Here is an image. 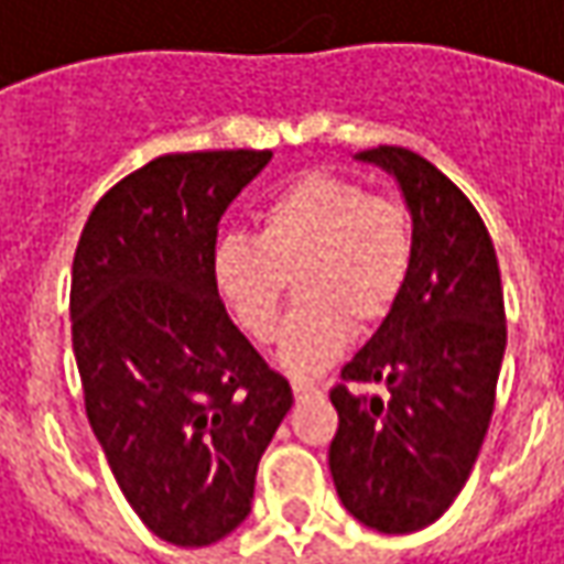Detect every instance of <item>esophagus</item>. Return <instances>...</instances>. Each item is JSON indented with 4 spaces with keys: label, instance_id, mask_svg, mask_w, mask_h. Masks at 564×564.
<instances>
[{
    "label": "esophagus",
    "instance_id": "34e87169",
    "mask_svg": "<svg viewBox=\"0 0 564 564\" xmlns=\"http://www.w3.org/2000/svg\"><path fill=\"white\" fill-rule=\"evenodd\" d=\"M290 386H293V395L296 399H310V395H322V382H315V380H303V377H293L290 380Z\"/></svg>",
    "mask_w": 564,
    "mask_h": 564
}]
</instances>
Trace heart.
<instances>
[{
    "label": "heart",
    "instance_id": "1",
    "mask_svg": "<svg viewBox=\"0 0 564 564\" xmlns=\"http://www.w3.org/2000/svg\"><path fill=\"white\" fill-rule=\"evenodd\" d=\"M412 254V219L395 197L335 172H306L264 200L254 239L216 242L214 281L239 328L268 345L296 278L300 306L286 318L278 360L306 377L348 350L354 325L367 332L392 313Z\"/></svg>",
    "mask_w": 564,
    "mask_h": 564
}]
</instances>
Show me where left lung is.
<instances>
[{
	"instance_id": "left-lung-1",
	"label": "left lung",
	"mask_w": 564,
	"mask_h": 564,
	"mask_svg": "<svg viewBox=\"0 0 564 564\" xmlns=\"http://www.w3.org/2000/svg\"><path fill=\"white\" fill-rule=\"evenodd\" d=\"M357 159L399 178L412 210L409 283L328 392L338 431L328 469L341 505L380 533H414L453 505L479 456L508 345L491 236L469 197L424 155ZM380 381L382 397L354 393Z\"/></svg>"
}]
</instances>
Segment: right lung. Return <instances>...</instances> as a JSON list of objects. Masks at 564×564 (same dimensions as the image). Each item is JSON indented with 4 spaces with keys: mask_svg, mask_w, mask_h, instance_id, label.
Instances as JSON below:
<instances>
[{
    "mask_svg": "<svg viewBox=\"0 0 564 564\" xmlns=\"http://www.w3.org/2000/svg\"><path fill=\"white\" fill-rule=\"evenodd\" d=\"M271 150L169 152L95 204L73 258L85 414L123 498L172 546H210L251 511L290 382L232 325L216 226Z\"/></svg>",
    "mask_w": 564,
    "mask_h": 564,
    "instance_id": "right-lung-1",
    "label": "right lung"
}]
</instances>
